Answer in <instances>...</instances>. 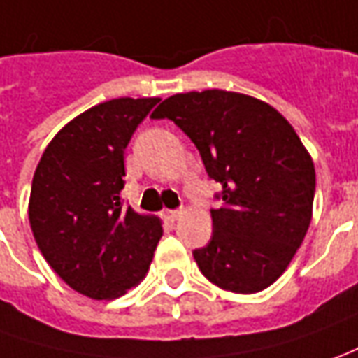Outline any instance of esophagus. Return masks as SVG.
Wrapping results in <instances>:
<instances>
[{
    "label": "esophagus",
    "mask_w": 358,
    "mask_h": 358,
    "mask_svg": "<svg viewBox=\"0 0 358 358\" xmlns=\"http://www.w3.org/2000/svg\"><path fill=\"white\" fill-rule=\"evenodd\" d=\"M181 214H183L181 210H165V218H167L169 222H175L181 218Z\"/></svg>",
    "instance_id": "34e87169"
}]
</instances>
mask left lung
Listing matches in <instances>:
<instances>
[{"instance_id": "obj_1", "label": "left lung", "mask_w": 358, "mask_h": 358, "mask_svg": "<svg viewBox=\"0 0 358 358\" xmlns=\"http://www.w3.org/2000/svg\"><path fill=\"white\" fill-rule=\"evenodd\" d=\"M152 118L173 120L222 187L210 241L193 251L201 273L238 294L271 287L312 222L314 162L294 128L265 101L224 90L171 95Z\"/></svg>"}]
</instances>
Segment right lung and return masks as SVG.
Segmentation results:
<instances>
[{"instance_id": "obj_1", "label": "right lung", "mask_w": 358, "mask_h": 358, "mask_svg": "<svg viewBox=\"0 0 358 358\" xmlns=\"http://www.w3.org/2000/svg\"><path fill=\"white\" fill-rule=\"evenodd\" d=\"M157 97H120L62 128L36 165L29 222L56 275L93 300L127 294L146 277L162 220L122 206L124 150Z\"/></svg>"}]
</instances>
